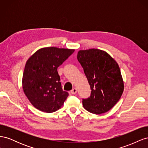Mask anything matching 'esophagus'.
Masks as SVG:
<instances>
[{
	"label": "esophagus",
	"instance_id": "esophagus-1",
	"mask_svg": "<svg viewBox=\"0 0 148 148\" xmlns=\"http://www.w3.org/2000/svg\"><path fill=\"white\" fill-rule=\"evenodd\" d=\"M70 92H71V94H72V95H75V94L77 92V88H73V89H71Z\"/></svg>",
	"mask_w": 148,
	"mask_h": 148
}]
</instances>
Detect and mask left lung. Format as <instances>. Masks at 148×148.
I'll return each instance as SVG.
<instances>
[{
  "label": "left lung",
  "instance_id": "1",
  "mask_svg": "<svg viewBox=\"0 0 148 148\" xmlns=\"http://www.w3.org/2000/svg\"><path fill=\"white\" fill-rule=\"evenodd\" d=\"M77 59L91 89L89 97L83 99L84 108L95 114L107 112L117 104L124 90L118 64L98 49L80 50Z\"/></svg>",
  "mask_w": 148,
  "mask_h": 148
}]
</instances>
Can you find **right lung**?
<instances>
[{
	"instance_id": "right-lung-1",
	"label": "right lung",
	"mask_w": 148,
	"mask_h": 148,
	"mask_svg": "<svg viewBox=\"0 0 148 148\" xmlns=\"http://www.w3.org/2000/svg\"><path fill=\"white\" fill-rule=\"evenodd\" d=\"M74 51L75 49L44 47L28 59L22 86L25 95L35 108L52 113L63 106L69 93L62 88L57 68Z\"/></svg>"
}]
</instances>
